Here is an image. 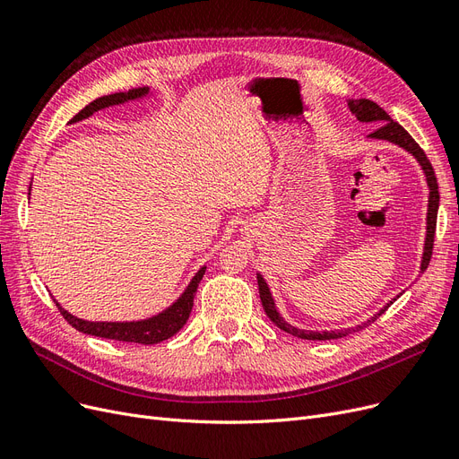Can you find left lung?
<instances>
[{
  "label": "left lung",
  "instance_id": "1",
  "mask_svg": "<svg viewBox=\"0 0 459 459\" xmlns=\"http://www.w3.org/2000/svg\"><path fill=\"white\" fill-rule=\"evenodd\" d=\"M346 107H349L351 113L359 120V122H373V124H379L375 132H371L368 135V140H381V142H388L393 145H398L400 149H404L406 152L418 160L420 169L423 170L425 176V182H427V189H429V197H427V218H425V243H423V255H421V262H420V273H423L429 266V260L430 255H433V241H435V228H437V212H438V184H437V178H435V170L433 166H430L429 159L425 157V152L421 151V147L413 142V137L400 126L398 122H394L391 117H388L385 110L369 100H346ZM256 280H258V293H260V300H262V307L264 312L268 314V317L272 322L283 329L289 335H295L299 339H308V341H331V339H341L346 337L351 331H359L364 329L368 324L375 322L381 314H385V310L391 307V304L398 299L388 300L385 307L377 312L373 314L368 322H364L362 325H356V327H349V329H335V331H308V329H299L295 325H290L289 322L281 317L280 310L275 307V300L272 297V290L264 280L262 273L256 272Z\"/></svg>",
  "mask_w": 459,
  "mask_h": 459
}]
</instances>
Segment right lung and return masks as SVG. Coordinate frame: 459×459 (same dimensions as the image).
Returning <instances> with one entry per match:
<instances>
[{
    "label": "right lung",
    "instance_id": "obj_1",
    "mask_svg": "<svg viewBox=\"0 0 459 459\" xmlns=\"http://www.w3.org/2000/svg\"><path fill=\"white\" fill-rule=\"evenodd\" d=\"M152 95H155V91L143 86V88H132L128 91H118V93L97 97V100H93L90 105L82 108L78 115H74L73 120L68 124L86 120L101 108L124 105L130 101H140V100H145V97H152ZM30 189H32V184H30ZM204 270H206V266L199 268V272L191 277V281L187 283L184 293L179 295L169 308L152 317L140 319V322H88V319L73 316L71 312L65 310L57 300L55 299L53 300L59 307L66 322L71 324L74 329H78L80 333H86V335H95L101 339H113V341H122V342H135V344H157V342H162L166 339L174 337L176 333L186 325L187 317L191 314V308H193V297H195V293H197V287L203 280Z\"/></svg>",
    "mask_w": 459,
    "mask_h": 459
}]
</instances>
